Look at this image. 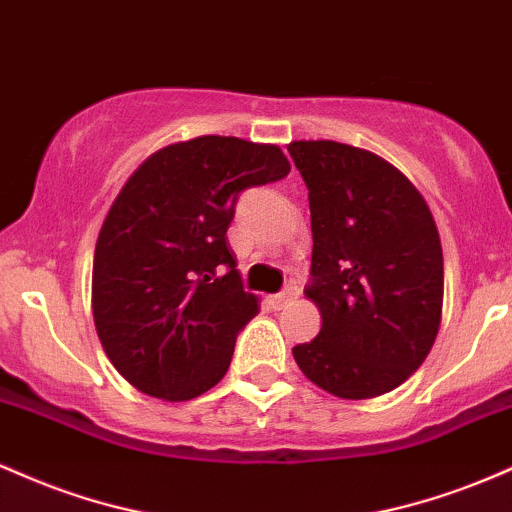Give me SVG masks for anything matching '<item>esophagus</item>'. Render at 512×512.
Returning a JSON list of instances; mask_svg holds the SVG:
<instances>
[{
	"mask_svg": "<svg viewBox=\"0 0 512 512\" xmlns=\"http://www.w3.org/2000/svg\"><path fill=\"white\" fill-rule=\"evenodd\" d=\"M298 296H301V289H298L296 284H286V289L281 291V293H276V296L272 298V303L276 305V308H281V305H286V303L296 301Z\"/></svg>",
	"mask_w": 512,
	"mask_h": 512,
	"instance_id": "esophagus-1",
	"label": "esophagus"
}]
</instances>
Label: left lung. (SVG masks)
I'll use <instances>...</instances> for the list:
<instances>
[{
  "instance_id": "obj_1",
  "label": "left lung",
  "mask_w": 512,
  "mask_h": 512,
  "mask_svg": "<svg viewBox=\"0 0 512 512\" xmlns=\"http://www.w3.org/2000/svg\"><path fill=\"white\" fill-rule=\"evenodd\" d=\"M310 202L320 308L293 346L305 378L342 399L395 390L424 363L443 313V248L421 192L385 158L339 142H291Z\"/></svg>"
}]
</instances>
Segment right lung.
<instances>
[{"label":"right lung","instance_id":"obj_1","mask_svg":"<svg viewBox=\"0 0 512 512\" xmlns=\"http://www.w3.org/2000/svg\"><path fill=\"white\" fill-rule=\"evenodd\" d=\"M289 170L279 146L209 134L163 146L129 175L98 233L91 284L98 339L129 385L185 402L226 375L260 310L226 231L240 192Z\"/></svg>","mask_w":512,"mask_h":512}]
</instances>
